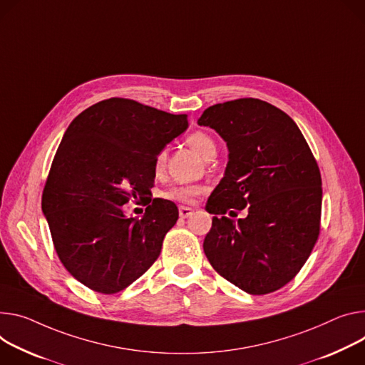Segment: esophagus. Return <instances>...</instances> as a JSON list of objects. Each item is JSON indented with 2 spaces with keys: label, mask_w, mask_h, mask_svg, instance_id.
<instances>
[{
  "label": "esophagus",
  "mask_w": 365,
  "mask_h": 365,
  "mask_svg": "<svg viewBox=\"0 0 365 365\" xmlns=\"http://www.w3.org/2000/svg\"><path fill=\"white\" fill-rule=\"evenodd\" d=\"M192 214H193V210L189 208V207H180V208H179V215H180V218H187V217H190Z\"/></svg>",
  "instance_id": "esophagus-1"
}]
</instances>
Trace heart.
I'll use <instances>...</instances> for the list:
<instances>
[{"mask_svg":"<svg viewBox=\"0 0 365 365\" xmlns=\"http://www.w3.org/2000/svg\"><path fill=\"white\" fill-rule=\"evenodd\" d=\"M186 141L190 145V148L200 154L204 160H208L212 154L217 153V147H215L214 140L208 134H205V132L196 130L187 137ZM165 158H168V154H165L164 150L157 154L155 163H154V169H155L157 173L163 172L164 164H165ZM200 193H201L200 186H178V187H173L168 193H165V197H168V200H172V201L189 204V202H193L195 197Z\"/></svg>","mask_w":365,"mask_h":365,"instance_id":"obj_1","label":"heart"}]
</instances>
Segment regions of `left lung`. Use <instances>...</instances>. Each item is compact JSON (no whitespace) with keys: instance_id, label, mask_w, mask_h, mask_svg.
<instances>
[{"instance_id":"8db88e82","label":"left lung","mask_w":365,"mask_h":365,"mask_svg":"<svg viewBox=\"0 0 365 365\" xmlns=\"http://www.w3.org/2000/svg\"><path fill=\"white\" fill-rule=\"evenodd\" d=\"M197 125L212 128L228 148L205 207L214 217L204 252L240 289L274 292L303 268L319 237L322 178L312 150L285 112L259 98L210 106ZM246 206V219L225 217Z\"/></svg>"}]
</instances>
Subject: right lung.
<instances>
[{"label": "right lung", "instance_id": "right-lung-1", "mask_svg": "<svg viewBox=\"0 0 365 365\" xmlns=\"http://www.w3.org/2000/svg\"><path fill=\"white\" fill-rule=\"evenodd\" d=\"M172 115L112 97L81 112L65 130L42 195V211L62 264L93 291L115 294L155 262L178 207L160 197L141 218L129 199L151 193L157 154L187 128Z\"/></svg>", "mask_w": 365, "mask_h": 365}]
</instances>
